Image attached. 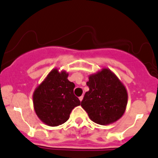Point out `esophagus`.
<instances>
[{
	"label": "esophagus",
	"mask_w": 158,
	"mask_h": 158,
	"mask_svg": "<svg viewBox=\"0 0 158 158\" xmlns=\"http://www.w3.org/2000/svg\"><path fill=\"white\" fill-rule=\"evenodd\" d=\"M79 100H80V101H82V99H83V96H81L79 98Z\"/></svg>",
	"instance_id": "obj_1"
}]
</instances>
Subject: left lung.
Instances as JSON below:
<instances>
[{"label":"left lung","instance_id":"1","mask_svg":"<svg viewBox=\"0 0 158 158\" xmlns=\"http://www.w3.org/2000/svg\"><path fill=\"white\" fill-rule=\"evenodd\" d=\"M89 90L85 93L81 106L90 120L109 125L122 117L127 105L128 95L123 82L110 69L103 68L89 76Z\"/></svg>","mask_w":158,"mask_h":158}]
</instances>
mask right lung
<instances>
[{
	"label": "right lung",
	"instance_id": "obj_1",
	"mask_svg": "<svg viewBox=\"0 0 158 158\" xmlns=\"http://www.w3.org/2000/svg\"><path fill=\"white\" fill-rule=\"evenodd\" d=\"M65 70L53 69L33 93L34 109L45 124L57 127L66 122L72 110L80 105L73 93L75 84Z\"/></svg>",
	"mask_w": 158,
	"mask_h": 158
}]
</instances>
